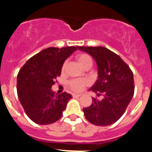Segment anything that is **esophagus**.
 <instances>
[{"label":"esophagus","mask_w":152,"mask_h":152,"mask_svg":"<svg viewBox=\"0 0 152 152\" xmlns=\"http://www.w3.org/2000/svg\"><path fill=\"white\" fill-rule=\"evenodd\" d=\"M81 96V94H75V93H73L72 94V96L74 98H76V97H79V96Z\"/></svg>","instance_id":"1"}]
</instances>
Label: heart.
Wrapping results in <instances>:
<instances>
[{
  "label": "heart",
  "mask_w": 152,
  "mask_h": 152,
  "mask_svg": "<svg viewBox=\"0 0 152 152\" xmlns=\"http://www.w3.org/2000/svg\"><path fill=\"white\" fill-rule=\"evenodd\" d=\"M75 58L78 61V62L86 69H88V68H91L92 66L93 59L90 55L87 54V53H78V54L76 55ZM65 68H66V62H64L62 64L61 71L64 72ZM89 84L90 80L88 78H74L71 79L67 82L68 88L70 90H72V91L76 93L81 92Z\"/></svg>",
  "instance_id": "1"
}]
</instances>
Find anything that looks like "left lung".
Wrapping results in <instances>:
<instances>
[{
    "instance_id": "8db88e82",
    "label": "left lung",
    "mask_w": 152,
    "mask_h": 152,
    "mask_svg": "<svg viewBox=\"0 0 152 152\" xmlns=\"http://www.w3.org/2000/svg\"><path fill=\"white\" fill-rule=\"evenodd\" d=\"M77 49L96 61L98 79L89 91L103 96L100 100L92 98V104L83 109L84 116L94 125L110 126L123 116L133 96V73L121 58L105 47L77 46Z\"/></svg>"
}]
</instances>
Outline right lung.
Instances as JSON below:
<instances>
[{"instance_id":"1","label":"right lung","mask_w":152,"mask_h":152,"mask_svg":"<svg viewBox=\"0 0 152 152\" xmlns=\"http://www.w3.org/2000/svg\"><path fill=\"white\" fill-rule=\"evenodd\" d=\"M77 47H50L31 57L17 75L19 100L29 119L39 125L58 121L72 96L56 94L51 89L61 75L64 61Z\"/></svg>"}]
</instances>
